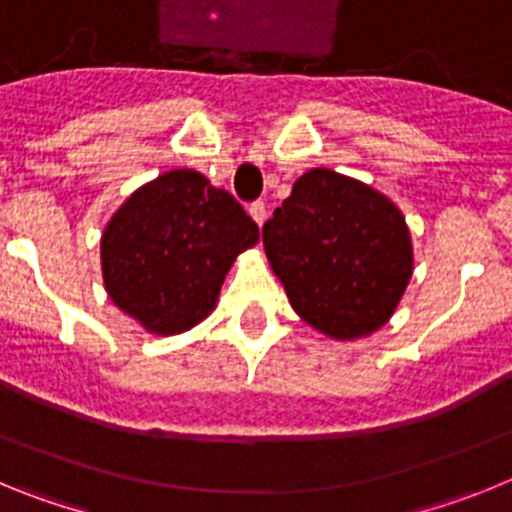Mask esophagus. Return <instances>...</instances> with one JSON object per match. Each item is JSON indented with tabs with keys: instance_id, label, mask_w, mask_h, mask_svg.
<instances>
[{
	"instance_id": "1",
	"label": "esophagus",
	"mask_w": 512,
	"mask_h": 512,
	"mask_svg": "<svg viewBox=\"0 0 512 512\" xmlns=\"http://www.w3.org/2000/svg\"><path fill=\"white\" fill-rule=\"evenodd\" d=\"M248 215L256 220V225H264V220H266V205H264V202H253V205L248 207Z\"/></svg>"
}]
</instances>
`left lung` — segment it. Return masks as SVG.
<instances>
[{"instance_id":"8db88e82","label":"left lung","mask_w":512,"mask_h":512,"mask_svg":"<svg viewBox=\"0 0 512 512\" xmlns=\"http://www.w3.org/2000/svg\"><path fill=\"white\" fill-rule=\"evenodd\" d=\"M264 248L297 315L338 341L382 328L413 277L402 212L330 169L297 179L266 220Z\"/></svg>"}]
</instances>
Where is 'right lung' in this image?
<instances>
[{
    "mask_svg": "<svg viewBox=\"0 0 512 512\" xmlns=\"http://www.w3.org/2000/svg\"><path fill=\"white\" fill-rule=\"evenodd\" d=\"M256 241L259 225L233 194L192 169L166 171L104 228V287L143 328L174 336L210 315L235 256Z\"/></svg>",
    "mask_w": 512,
    "mask_h": 512,
    "instance_id": "1",
    "label": "right lung"
}]
</instances>
